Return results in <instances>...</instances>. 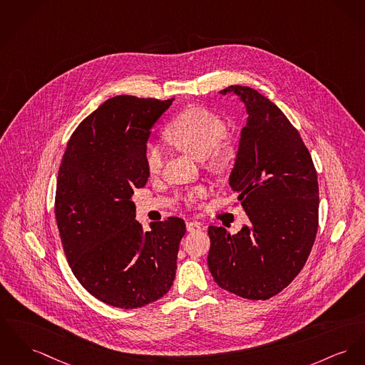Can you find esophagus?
I'll return each mask as SVG.
<instances>
[{"label": "esophagus", "instance_id": "esophagus-1", "mask_svg": "<svg viewBox=\"0 0 365 365\" xmlns=\"http://www.w3.org/2000/svg\"><path fill=\"white\" fill-rule=\"evenodd\" d=\"M202 230V224L197 221H187V231L188 232H195V231H200Z\"/></svg>", "mask_w": 365, "mask_h": 365}]
</instances>
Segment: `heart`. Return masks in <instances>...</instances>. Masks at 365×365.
Returning <instances> with one entry per match:
<instances>
[{"label": "heart", "mask_w": 365, "mask_h": 365, "mask_svg": "<svg viewBox=\"0 0 365 365\" xmlns=\"http://www.w3.org/2000/svg\"><path fill=\"white\" fill-rule=\"evenodd\" d=\"M225 131L227 125L217 115L200 106H191L168 125L165 135L181 152L197 160L206 159L210 169L228 171L238 160L240 146L232 138L225 137ZM145 165L152 175L160 171L163 153L159 146L146 148ZM203 194V190L196 191V195Z\"/></svg>", "instance_id": "1"}]
</instances>
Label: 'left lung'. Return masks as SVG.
<instances>
[{"instance_id":"8db88e82","label":"left lung","mask_w":365,"mask_h":365,"mask_svg":"<svg viewBox=\"0 0 365 365\" xmlns=\"http://www.w3.org/2000/svg\"><path fill=\"white\" fill-rule=\"evenodd\" d=\"M245 103L240 156L230 174L249 225L231 235L209 227L207 266L220 288L267 300L307 262L318 228V181L309 149L282 110L245 86H230Z\"/></svg>"}]
</instances>
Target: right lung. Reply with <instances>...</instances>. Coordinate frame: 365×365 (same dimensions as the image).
Wrapping results in <instances>:
<instances>
[{"mask_svg":"<svg viewBox=\"0 0 365 365\" xmlns=\"http://www.w3.org/2000/svg\"><path fill=\"white\" fill-rule=\"evenodd\" d=\"M174 98L118 96L74 130L58 171L55 217L68 263L98 300L137 309L166 294L174 281L185 222L135 220L134 188L145 187L150 128Z\"/></svg>","mask_w":365,"mask_h":365,"instance_id":"1","label":"right lung"}]
</instances>
